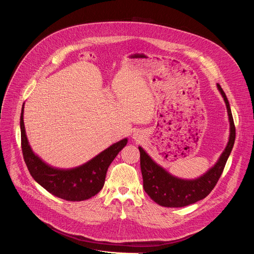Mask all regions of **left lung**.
<instances>
[{"label": "left lung", "mask_w": 254, "mask_h": 254, "mask_svg": "<svg viewBox=\"0 0 254 254\" xmlns=\"http://www.w3.org/2000/svg\"><path fill=\"white\" fill-rule=\"evenodd\" d=\"M217 87L226 104L230 134L227 146L220 158L205 174L192 180L175 177L158 165L141 147H138L143 189L152 200L161 206L171 208L185 207L204 199L216 186L224 170L235 141V126L226 94L218 83Z\"/></svg>", "instance_id": "left-lung-1"}]
</instances>
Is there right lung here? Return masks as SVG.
<instances>
[{
  "instance_id": "right-lung-1",
  "label": "right lung",
  "mask_w": 254,
  "mask_h": 254,
  "mask_svg": "<svg viewBox=\"0 0 254 254\" xmlns=\"http://www.w3.org/2000/svg\"><path fill=\"white\" fill-rule=\"evenodd\" d=\"M23 117L24 104L20 118L21 144L24 161L31 176L49 193L67 201H83L95 196L104 185L108 167L127 143V138H123L76 168H54L32 151L26 135Z\"/></svg>"
}]
</instances>
